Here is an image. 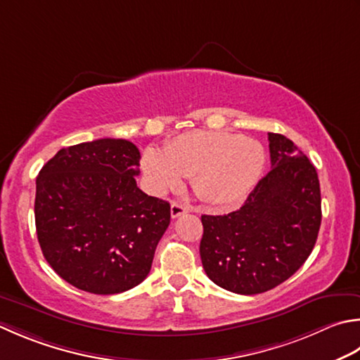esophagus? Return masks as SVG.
<instances>
[{
	"mask_svg": "<svg viewBox=\"0 0 360 360\" xmlns=\"http://www.w3.org/2000/svg\"><path fill=\"white\" fill-rule=\"evenodd\" d=\"M170 212H172V218H178L181 215L187 214L188 212V207L184 206V204H181V202H172Z\"/></svg>",
	"mask_w": 360,
	"mask_h": 360,
	"instance_id": "1",
	"label": "esophagus"
}]
</instances>
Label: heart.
<instances>
[{
	"mask_svg": "<svg viewBox=\"0 0 360 360\" xmlns=\"http://www.w3.org/2000/svg\"><path fill=\"white\" fill-rule=\"evenodd\" d=\"M266 154L256 140L223 131H192L167 143L148 146L142 156L146 186L154 193L178 187L192 178L195 192L214 206L240 202L265 168Z\"/></svg>",
	"mask_w": 360,
	"mask_h": 360,
	"instance_id": "obj_1",
	"label": "heart"
}]
</instances>
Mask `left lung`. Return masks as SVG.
Here are the masks:
<instances>
[{
	"label": "left lung",
	"mask_w": 360,
	"mask_h": 360,
	"mask_svg": "<svg viewBox=\"0 0 360 360\" xmlns=\"http://www.w3.org/2000/svg\"><path fill=\"white\" fill-rule=\"evenodd\" d=\"M271 170L243 206L228 215H201L200 255L209 279L238 295L271 290L300 270L321 223L315 167L292 140L269 132Z\"/></svg>",
	"instance_id": "left-lung-1"
}]
</instances>
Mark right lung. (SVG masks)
<instances>
[{"label": "right lung", "instance_id": "1", "mask_svg": "<svg viewBox=\"0 0 360 360\" xmlns=\"http://www.w3.org/2000/svg\"><path fill=\"white\" fill-rule=\"evenodd\" d=\"M139 148L98 139L62 148L35 181V229L46 262L84 292L139 285L170 224V204L137 187Z\"/></svg>", "mask_w": 360, "mask_h": 360}]
</instances>
